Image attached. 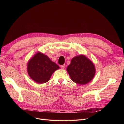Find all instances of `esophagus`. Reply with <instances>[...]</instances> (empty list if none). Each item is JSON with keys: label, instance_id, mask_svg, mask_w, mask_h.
I'll return each mask as SVG.
<instances>
[{"label": "esophagus", "instance_id": "34e87169", "mask_svg": "<svg viewBox=\"0 0 124 124\" xmlns=\"http://www.w3.org/2000/svg\"><path fill=\"white\" fill-rule=\"evenodd\" d=\"M65 67H66L65 65H62L61 66V68L62 69H64L65 68Z\"/></svg>", "mask_w": 124, "mask_h": 124}]
</instances>
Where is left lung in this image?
<instances>
[{"label": "left lung", "instance_id": "8db88e82", "mask_svg": "<svg viewBox=\"0 0 124 124\" xmlns=\"http://www.w3.org/2000/svg\"><path fill=\"white\" fill-rule=\"evenodd\" d=\"M67 70L71 80L80 85L88 83L95 74L94 65L84 55L78 56L72 58Z\"/></svg>", "mask_w": 124, "mask_h": 124}]
</instances>
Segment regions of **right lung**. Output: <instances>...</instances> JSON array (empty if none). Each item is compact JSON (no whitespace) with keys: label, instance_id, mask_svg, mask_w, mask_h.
I'll list each match as a JSON object with an SVG mask.
<instances>
[{"label":"right lung","instance_id":"add662e5","mask_svg":"<svg viewBox=\"0 0 124 124\" xmlns=\"http://www.w3.org/2000/svg\"><path fill=\"white\" fill-rule=\"evenodd\" d=\"M59 68L46 55L38 52L28 62L27 71L33 81L42 84L49 80L52 74Z\"/></svg>","mask_w":124,"mask_h":124}]
</instances>
